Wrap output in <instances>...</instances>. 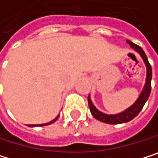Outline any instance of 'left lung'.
<instances>
[{
    "label": "left lung",
    "instance_id": "left-lung-1",
    "mask_svg": "<svg viewBox=\"0 0 158 158\" xmlns=\"http://www.w3.org/2000/svg\"><path fill=\"white\" fill-rule=\"evenodd\" d=\"M127 43L129 44L130 47L133 48L136 52H138L140 54V56H142L143 60L146 66V81H145V85L141 93V95L138 98V100L127 110H125L122 113L116 114H106L101 111H98L94 104L92 103L90 97L88 96L87 100H88V106L90 109V112L92 114V115L98 119V121L106 123V124H113V125H116V124H123V123H127L130 120H132L133 118H135L139 113L142 111V109L143 108L145 102H147L148 98L150 96L151 93V80H152V67L148 61V58L144 53V51L143 50V48L139 45L135 44L134 43L127 40Z\"/></svg>",
    "mask_w": 158,
    "mask_h": 158
}]
</instances>
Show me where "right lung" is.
Returning <instances> with one entry per match:
<instances>
[{"label":"right lung","instance_id":"add662e5","mask_svg":"<svg viewBox=\"0 0 158 158\" xmlns=\"http://www.w3.org/2000/svg\"><path fill=\"white\" fill-rule=\"evenodd\" d=\"M58 116H60V115H57L54 120H52V121H50V122H48V123H45V124H41V125H28V126H29V127H44V126H47V125H50V124L54 123V122L58 118Z\"/></svg>","mask_w":158,"mask_h":158}]
</instances>
